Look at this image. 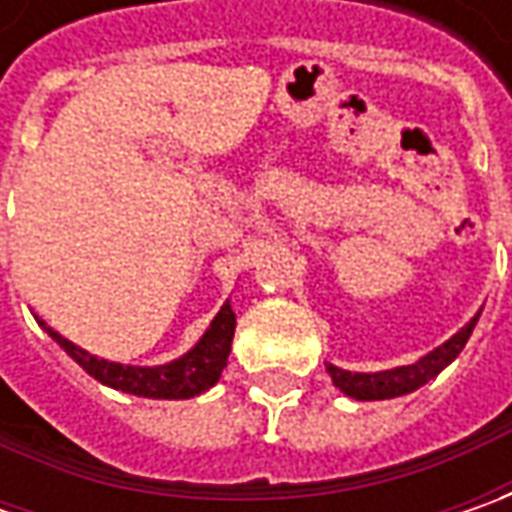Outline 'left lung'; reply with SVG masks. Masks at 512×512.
I'll return each mask as SVG.
<instances>
[{
    "label": "left lung",
    "instance_id": "left-lung-1",
    "mask_svg": "<svg viewBox=\"0 0 512 512\" xmlns=\"http://www.w3.org/2000/svg\"><path fill=\"white\" fill-rule=\"evenodd\" d=\"M479 322V313L467 322V325L453 333L444 344H439L436 350H430L427 356H422L419 362L402 364V367H393V370H379V373H350L342 370L336 364L327 362V373L333 384L342 390L344 396L350 399H359V402H382V399H396V396H407L413 390H419L422 384L430 379H436L447 364L453 362L459 353L464 350V344L470 339L473 327Z\"/></svg>",
    "mask_w": 512,
    "mask_h": 512
}]
</instances>
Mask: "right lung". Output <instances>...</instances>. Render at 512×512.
Masks as SVG:
<instances>
[{
    "mask_svg": "<svg viewBox=\"0 0 512 512\" xmlns=\"http://www.w3.org/2000/svg\"><path fill=\"white\" fill-rule=\"evenodd\" d=\"M36 322L48 330V336L68 353L73 362L79 364L85 373H90L96 382L108 384L113 390L133 393V396H145V399H190L210 390L219 382L222 370L227 367L230 356V344H233V330H236V313L230 302L222 305L216 313V319L210 322L205 336L187 350L185 356L173 359L168 364H153V367H139V364H119L99 359L88 350H82L79 344L65 339L62 333H56L39 316Z\"/></svg>",
    "mask_w": 512,
    "mask_h": 512,
    "instance_id": "1",
    "label": "right lung"
}]
</instances>
